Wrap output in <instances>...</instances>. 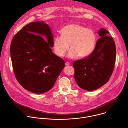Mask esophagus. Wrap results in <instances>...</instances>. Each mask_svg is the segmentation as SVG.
<instances>
[{"label":"esophagus","instance_id":"1","mask_svg":"<svg viewBox=\"0 0 128 128\" xmlns=\"http://www.w3.org/2000/svg\"><path fill=\"white\" fill-rule=\"evenodd\" d=\"M65 64H66V66H69V65H70V63H69L68 62H66L65 63Z\"/></svg>","mask_w":128,"mask_h":128}]
</instances>
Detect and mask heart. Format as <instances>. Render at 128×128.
<instances>
[{
	"instance_id": "obj_1",
	"label": "heart",
	"mask_w": 128,
	"mask_h": 128,
	"mask_svg": "<svg viewBox=\"0 0 128 128\" xmlns=\"http://www.w3.org/2000/svg\"><path fill=\"white\" fill-rule=\"evenodd\" d=\"M60 36L55 37L53 48L56 55L63 57L69 48L68 58H73L79 56L84 58L89 56L95 48L97 36L94 30L78 24H69L60 31Z\"/></svg>"
}]
</instances>
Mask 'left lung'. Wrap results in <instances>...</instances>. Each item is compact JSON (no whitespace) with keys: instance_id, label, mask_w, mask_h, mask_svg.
Wrapping results in <instances>:
<instances>
[{"instance_id":"obj_1","label":"left lung","mask_w":128,"mask_h":128,"mask_svg":"<svg viewBox=\"0 0 128 128\" xmlns=\"http://www.w3.org/2000/svg\"><path fill=\"white\" fill-rule=\"evenodd\" d=\"M98 33L101 38L92 54L73 63L76 83L88 91L98 89L108 81L116 63V48L113 38L107 36L110 33L105 29L101 28Z\"/></svg>"}]
</instances>
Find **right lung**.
Returning a JSON list of instances; mask_svg holds the SVG:
<instances>
[{
  "label": "right lung",
  "instance_id": "obj_1",
  "mask_svg": "<svg viewBox=\"0 0 128 128\" xmlns=\"http://www.w3.org/2000/svg\"><path fill=\"white\" fill-rule=\"evenodd\" d=\"M41 35L46 36V41ZM53 42L50 27L43 22L28 24L13 37L10 48L13 71L24 89L42 94L54 86L65 62L52 52Z\"/></svg>",
  "mask_w": 128,
  "mask_h": 128
}]
</instances>
